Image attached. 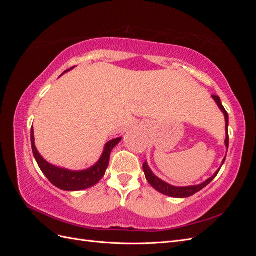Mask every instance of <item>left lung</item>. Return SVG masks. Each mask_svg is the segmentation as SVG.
I'll return each instance as SVG.
<instances>
[{"mask_svg": "<svg viewBox=\"0 0 256 256\" xmlns=\"http://www.w3.org/2000/svg\"><path fill=\"white\" fill-rule=\"evenodd\" d=\"M212 99L216 102V104H218L219 109L222 111V113L224 114V118H226V141H224V143H226V150L228 148V112L226 111V109H224L223 106H222V102L220 100V97L216 96V95H212ZM224 161H226V158L223 159L222 161V164L221 166H223ZM220 166V168H221ZM219 170H216V173L210 177L208 178V180H206L204 182L200 184H196V186H187V187H175V186H172L170 184L166 182H164L162 180H160L159 177H157L156 175H154L152 173V171L150 170V168L148 166V164H147V162L145 161L143 164V171H144V174H145V177L147 182H150V184L152 186V188L156 189L158 192L162 193V194L164 196H171V198H189L193 194H196V192L200 191L203 188H205L206 186L208 184H210L212 180H214V178L218 175Z\"/></svg>", "mask_w": 256, "mask_h": 256, "instance_id": "left-lung-1", "label": "left lung"}]
</instances>
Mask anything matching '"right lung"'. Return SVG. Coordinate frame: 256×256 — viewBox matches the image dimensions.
I'll return each instance as SVG.
<instances>
[{
  "mask_svg": "<svg viewBox=\"0 0 256 256\" xmlns=\"http://www.w3.org/2000/svg\"><path fill=\"white\" fill-rule=\"evenodd\" d=\"M72 68L74 67L68 69L65 72L72 70ZM120 140L122 138H116L108 142L104 145L102 157L99 158V160L92 166L82 170V171H72V170L65 168L53 166L42 158L35 146L34 129L33 127L30 129V143H32L33 154L38 166H40L42 172L48 178L52 184L64 191H80L95 186L104 175L106 168L109 166L111 152L120 142Z\"/></svg>",
  "mask_w": 256,
  "mask_h": 256,
  "instance_id": "1",
  "label": "right lung"
}]
</instances>
